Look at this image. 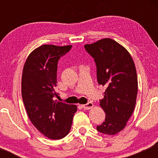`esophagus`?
Masks as SVG:
<instances>
[{
    "mask_svg": "<svg viewBox=\"0 0 158 158\" xmlns=\"http://www.w3.org/2000/svg\"><path fill=\"white\" fill-rule=\"evenodd\" d=\"M82 107H83V108L85 110H89V109H91V108H93L94 104L92 102H90L86 105H82Z\"/></svg>",
    "mask_w": 158,
    "mask_h": 158,
    "instance_id": "34e87169",
    "label": "esophagus"
}]
</instances>
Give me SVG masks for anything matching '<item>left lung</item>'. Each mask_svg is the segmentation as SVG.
I'll list each match as a JSON object with an SVG mask.
<instances>
[{
    "label": "left lung",
    "mask_w": 158,
    "mask_h": 158,
    "mask_svg": "<svg viewBox=\"0 0 158 158\" xmlns=\"http://www.w3.org/2000/svg\"><path fill=\"white\" fill-rule=\"evenodd\" d=\"M85 48L94 58L98 83L106 87L99 103L106 119L97 129L114 135L124 129L135 109L138 86L135 62L124 47L108 38Z\"/></svg>",
    "instance_id": "left-lung-1"
}]
</instances>
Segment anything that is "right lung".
<instances>
[{
  "label": "right lung",
  "instance_id": "1",
  "mask_svg": "<svg viewBox=\"0 0 158 158\" xmlns=\"http://www.w3.org/2000/svg\"><path fill=\"white\" fill-rule=\"evenodd\" d=\"M71 48L41 45L30 52L23 65L21 94L27 115L42 135L52 139L68 135L77 110L75 105L55 99L58 61Z\"/></svg>",
  "mask_w": 158,
  "mask_h": 158
}]
</instances>
